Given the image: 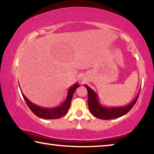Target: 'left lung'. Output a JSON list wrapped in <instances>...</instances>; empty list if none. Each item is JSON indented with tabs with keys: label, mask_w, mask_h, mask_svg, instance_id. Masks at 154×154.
Returning <instances> with one entry per match:
<instances>
[{
	"label": "left lung",
	"mask_w": 154,
	"mask_h": 154,
	"mask_svg": "<svg viewBox=\"0 0 154 154\" xmlns=\"http://www.w3.org/2000/svg\"><path fill=\"white\" fill-rule=\"evenodd\" d=\"M87 88L88 92V103L89 106L90 111L96 118L101 119H112L118 118L126 114L130 111L133 106L135 105L138 98H139L140 90L137 96L135 97L133 101L128 104L127 105L121 106H112V107H106L103 106L99 103L98 95L92 88H90L87 85H84Z\"/></svg>",
	"instance_id": "8db88e82"
}]
</instances>
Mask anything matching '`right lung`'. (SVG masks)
Here are the masks:
<instances>
[{"instance_id":"1","label":"right lung","mask_w":154,"mask_h":154,"mask_svg":"<svg viewBox=\"0 0 154 154\" xmlns=\"http://www.w3.org/2000/svg\"><path fill=\"white\" fill-rule=\"evenodd\" d=\"M80 85L78 84L77 82L75 83L73 85H72L71 87H70L69 90H68L67 96L66 99H65L64 102L62 103L61 105L57 106L56 107L53 108H44L38 105H36L26 97L22 91H21V92H22L23 98H24V100L26 101V103L28 106L29 107L30 110L32 111V113L36 115V116L40 118L45 119H58L64 116V115L67 113V111H69L73 94L75 90Z\"/></svg>"}]
</instances>
